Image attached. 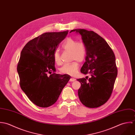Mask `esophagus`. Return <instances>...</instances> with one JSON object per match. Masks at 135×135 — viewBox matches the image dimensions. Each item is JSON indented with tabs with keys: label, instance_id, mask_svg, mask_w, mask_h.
Instances as JSON below:
<instances>
[{
	"label": "esophagus",
	"instance_id": "esophagus-1",
	"mask_svg": "<svg viewBox=\"0 0 135 135\" xmlns=\"http://www.w3.org/2000/svg\"><path fill=\"white\" fill-rule=\"evenodd\" d=\"M75 80V79L74 78H71L70 79V81H74Z\"/></svg>",
	"mask_w": 135,
	"mask_h": 135
}]
</instances>
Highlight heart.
I'll use <instances>...</instances> for the list:
<instances>
[{"instance_id": "b5f03b06", "label": "heart", "mask_w": 135, "mask_h": 135, "mask_svg": "<svg viewBox=\"0 0 135 135\" xmlns=\"http://www.w3.org/2000/svg\"><path fill=\"white\" fill-rule=\"evenodd\" d=\"M61 46L64 50L70 51L71 60L75 61L63 65L60 69V72L61 74L74 75L77 73L79 68L78 61L81 62L86 57V47L83 42H77L76 39L72 37L66 39L62 43ZM54 59L57 64L60 65L61 64L60 54L58 50L54 52Z\"/></svg>"}]
</instances>
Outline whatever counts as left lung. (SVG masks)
I'll return each mask as SVG.
<instances>
[{
	"label": "left lung",
	"instance_id": "left-lung-1",
	"mask_svg": "<svg viewBox=\"0 0 135 135\" xmlns=\"http://www.w3.org/2000/svg\"><path fill=\"white\" fill-rule=\"evenodd\" d=\"M79 33L86 47V61L80 72L91 77L79 78L81 84L78 95L81 102L90 108H98L109 99L117 75L115 55L107 41L96 33L84 29Z\"/></svg>",
	"mask_w": 135,
	"mask_h": 135
}]
</instances>
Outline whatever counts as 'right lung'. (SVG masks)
<instances>
[{"label":"right lung","mask_w":135,"mask_h":135,"mask_svg":"<svg viewBox=\"0 0 135 135\" xmlns=\"http://www.w3.org/2000/svg\"><path fill=\"white\" fill-rule=\"evenodd\" d=\"M68 32L44 33L30 40L21 52L17 65L20 87L28 99L39 107L54 104L71 78L55 73L54 59V52ZM48 73L51 74L49 77Z\"/></svg>","instance_id":"obj_1"}]
</instances>
